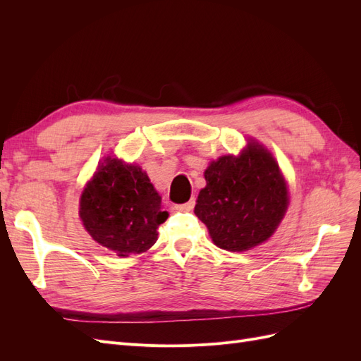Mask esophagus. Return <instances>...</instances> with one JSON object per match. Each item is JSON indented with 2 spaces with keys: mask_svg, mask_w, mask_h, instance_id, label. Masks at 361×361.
Segmentation results:
<instances>
[{
  "mask_svg": "<svg viewBox=\"0 0 361 361\" xmlns=\"http://www.w3.org/2000/svg\"><path fill=\"white\" fill-rule=\"evenodd\" d=\"M194 204H195V200H194V199H191L190 202H187V203H182V204H176L174 207H176L178 211H192Z\"/></svg>",
  "mask_w": 361,
  "mask_h": 361,
  "instance_id": "esophagus-1",
  "label": "esophagus"
}]
</instances>
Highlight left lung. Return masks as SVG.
Wrapping results in <instances>:
<instances>
[{
    "label": "left lung",
    "mask_w": 361,
    "mask_h": 361,
    "mask_svg": "<svg viewBox=\"0 0 361 361\" xmlns=\"http://www.w3.org/2000/svg\"><path fill=\"white\" fill-rule=\"evenodd\" d=\"M204 179L194 214L223 250L245 251L260 245L286 214V180L274 157L257 141H248L238 157L212 161Z\"/></svg>",
    "instance_id": "8db88e82"
}]
</instances>
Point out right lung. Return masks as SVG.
<instances>
[{
    "label": "right lung",
    "instance_id": "add662e5",
    "mask_svg": "<svg viewBox=\"0 0 361 361\" xmlns=\"http://www.w3.org/2000/svg\"><path fill=\"white\" fill-rule=\"evenodd\" d=\"M80 216L97 244L128 257L145 253L157 243V228L169 212L162 211L146 171L106 157L81 194Z\"/></svg>",
    "mask_w": 361,
    "mask_h": 361
}]
</instances>
